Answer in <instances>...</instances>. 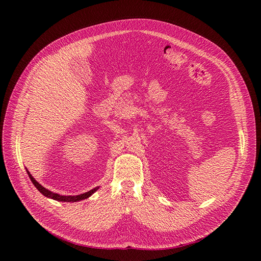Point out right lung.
<instances>
[{
    "mask_svg": "<svg viewBox=\"0 0 261 261\" xmlns=\"http://www.w3.org/2000/svg\"><path fill=\"white\" fill-rule=\"evenodd\" d=\"M27 171V174H29L30 179L32 180L33 184L36 186V188L40 191L41 194H42L43 196H45L46 198H50L53 200H56V201H59V202H77V201H81V200H85V199H88L90 196H92L96 190L98 189V187H96L90 191H88V193H85V194H81V195H78V196H61L59 194H55V193H51L50 190L46 189L45 187H43L41 184H39L35 179L34 176L30 173L29 170Z\"/></svg>",
    "mask_w": 261,
    "mask_h": 261,
    "instance_id": "right-lung-1",
    "label": "right lung"
}]
</instances>
